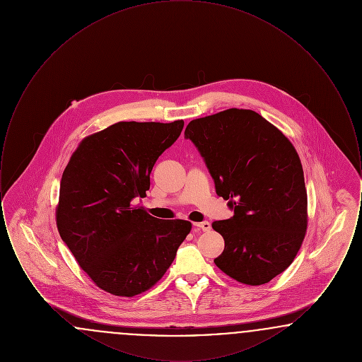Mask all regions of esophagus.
I'll list each match as a JSON object with an SVG mask.
<instances>
[{
    "label": "esophagus",
    "mask_w": 362,
    "mask_h": 362,
    "mask_svg": "<svg viewBox=\"0 0 362 362\" xmlns=\"http://www.w3.org/2000/svg\"><path fill=\"white\" fill-rule=\"evenodd\" d=\"M194 225H195L198 229H202L204 232H207V230L211 229V225H210V223H207V221H204V223H195Z\"/></svg>",
    "instance_id": "34e87169"
}]
</instances>
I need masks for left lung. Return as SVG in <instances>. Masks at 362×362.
Returning a JSON list of instances; mask_svg holds the SVG:
<instances>
[{"mask_svg":"<svg viewBox=\"0 0 362 362\" xmlns=\"http://www.w3.org/2000/svg\"><path fill=\"white\" fill-rule=\"evenodd\" d=\"M233 216L211 226L225 241L214 259L226 276L263 285L285 272L307 230V189L292 142L255 111L230 108L185 132Z\"/></svg>","mask_w":362,"mask_h":362,"instance_id":"8db88e82","label":"left lung"}]
</instances>
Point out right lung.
Returning <instances> with one entry per match:
<instances>
[{"label": "right lung", "instance_id": "right-lung-1", "mask_svg": "<svg viewBox=\"0 0 362 362\" xmlns=\"http://www.w3.org/2000/svg\"><path fill=\"white\" fill-rule=\"evenodd\" d=\"M185 122H118L84 138L62 173L57 226L80 267L105 292L133 297L165 274L191 230L133 201Z\"/></svg>", "mask_w": 362, "mask_h": 362}]
</instances>
